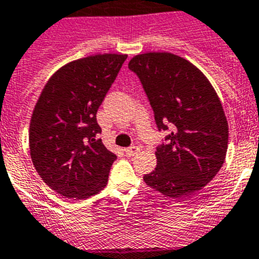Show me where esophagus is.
Segmentation results:
<instances>
[{"label":"esophagus","mask_w":259,"mask_h":259,"mask_svg":"<svg viewBox=\"0 0 259 259\" xmlns=\"http://www.w3.org/2000/svg\"><path fill=\"white\" fill-rule=\"evenodd\" d=\"M124 151H125V154L130 155V156H134V155H136L137 152L140 151V149L137 146H130V147H127Z\"/></svg>","instance_id":"esophagus-1"}]
</instances>
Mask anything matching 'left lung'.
I'll return each instance as SVG.
<instances>
[{
    "mask_svg": "<svg viewBox=\"0 0 259 259\" xmlns=\"http://www.w3.org/2000/svg\"><path fill=\"white\" fill-rule=\"evenodd\" d=\"M128 68L141 81L157 130L168 132L145 183L171 198L199 191L220 170L228 150V120L215 90L198 68L176 54H139Z\"/></svg>",
    "mask_w": 259,
    "mask_h": 259,
    "instance_id": "obj_1",
    "label": "left lung"
}]
</instances>
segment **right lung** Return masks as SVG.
<instances>
[{"instance_id": "add662e5", "label": "right lung", "mask_w": 259, "mask_h": 259, "mask_svg": "<svg viewBox=\"0 0 259 259\" xmlns=\"http://www.w3.org/2000/svg\"><path fill=\"white\" fill-rule=\"evenodd\" d=\"M125 60V54H95L67 63L36 102L29 131L31 160L61 196L86 198L107 186L117 155L98 140L97 112Z\"/></svg>"}]
</instances>
